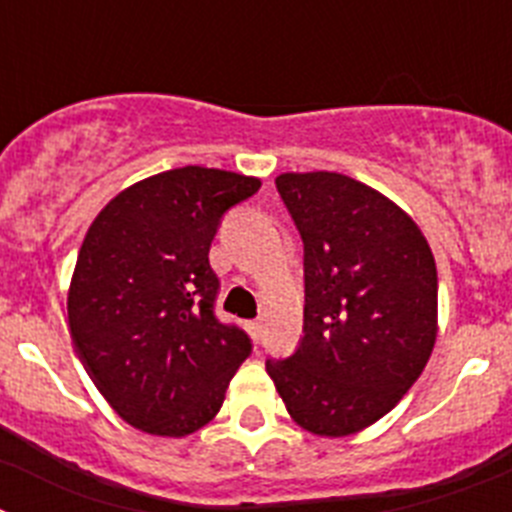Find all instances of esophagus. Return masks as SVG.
Wrapping results in <instances>:
<instances>
[{
	"label": "esophagus",
	"instance_id": "esophagus-1",
	"mask_svg": "<svg viewBox=\"0 0 512 512\" xmlns=\"http://www.w3.org/2000/svg\"><path fill=\"white\" fill-rule=\"evenodd\" d=\"M246 330L253 341H259L261 333H264V323H261V320H251V323H246Z\"/></svg>",
	"mask_w": 512,
	"mask_h": 512
}]
</instances>
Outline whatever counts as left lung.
I'll return each instance as SVG.
<instances>
[{
  "mask_svg": "<svg viewBox=\"0 0 512 512\" xmlns=\"http://www.w3.org/2000/svg\"><path fill=\"white\" fill-rule=\"evenodd\" d=\"M305 243V336L266 361L300 428L364 431L423 374L438 333V274L425 235L377 189L336 171L279 174Z\"/></svg>",
  "mask_w": 512,
  "mask_h": 512,
  "instance_id": "obj_1",
  "label": "left lung"
}]
</instances>
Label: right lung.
<instances>
[{
	"label": "right lung",
	"instance_id": "obj_1",
	"mask_svg": "<svg viewBox=\"0 0 512 512\" xmlns=\"http://www.w3.org/2000/svg\"><path fill=\"white\" fill-rule=\"evenodd\" d=\"M261 179L184 166L122 189L79 248L69 328L94 387L151 436L200 431L251 354L241 328L215 318L210 243L220 217Z\"/></svg>",
	"mask_w": 512,
	"mask_h": 512
}]
</instances>
